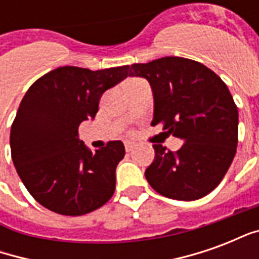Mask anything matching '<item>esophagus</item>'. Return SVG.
Listing matches in <instances>:
<instances>
[{"instance_id": "1", "label": "esophagus", "mask_w": 259, "mask_h": 259, "mask_svg": "<svg viewBox=\"0 0 259 259\" xmlns=\"http://www.w3.org/2000/svg\"><path fill=\"white\" fill-rule=\"evenodd\" d=\"M135 147L136 144L133 143V141H126V143H124V148H126V151L127 152L133 151V150H135Z\"/></svg>"}]
</instances>
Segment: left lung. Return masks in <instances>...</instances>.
Segmentation results:
<instances>
[{
	"label": "left lung",
	"instance_id": "left-lung-1",
	"mask_svg": "<svg viewBox=\"0 0 259 259\" xmlns=\"http://www.w3.org/2000/svg\"><path fill=\"white\" fill-rule=\"evenodd\" d=\"M129 76L148 80L154 94L151 124L185 141L176 152L154 144L146 179L163 197L194 201L211 193L236 155L239 112L228 85L205 65L165 57L129 66Z\"/></svg>",
	"mask_w": 259,
	"mask_h": 259
}]
</instances>
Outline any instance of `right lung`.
I'll return each instance as SVG.
<instances>
[{
	"instance_id": "add662e5",
	"label": "right lung",
	"mask_w": 259,
	"mask_h": 259,
	"mask_svg": "<svg viewBox=\"0 0 259 259\" xmlns=\"http://www.w3.org/2000/svg\"><path fill=\"white\" fill-rule=\"evenodd\" d=\"M129 76V65L90 70L62 66L36 80L11 127L16 172L33 198L61 215L98 209L113 195L122 141L93 152L79 140V126L98 112L101 96Z\"/></svg>"
}]
</instances>
